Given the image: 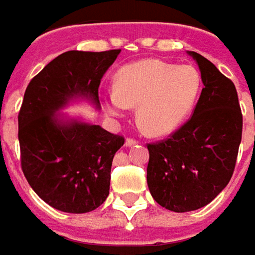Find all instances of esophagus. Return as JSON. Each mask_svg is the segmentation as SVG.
Returning a JSON list of instances; mask_svg holds the SVG:
<instances>
[{"instance_id":"34e87169","label":"esophagus","mask_w":255,"mask_h":255,"mask_svg":"<svg viewBox=\"0 0 255 255\" xmlns=\"http://www.w3.org/2000/svg\"><path fill=\"white\" fill-rule=\"evenodd\" d=\"M136 143H137L136 139H133V137H128V139H126V142H125V144H126V146H133V144H136Z\"/></svg>"}]
</instances>
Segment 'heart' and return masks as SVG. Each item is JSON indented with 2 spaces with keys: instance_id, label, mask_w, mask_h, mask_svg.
Returning <instances> with one entry per match:
<instances>
[{
  "instance_id": "b5f03b06",
  "label": "heart",
  "mask_w": 255,
  "mask_h": 255,
  "mask_svg": "<svg viewBox=\"0 0 255 255\" xmlns=\"http://www.w3.org/2000/svg\"><path fill=\"white\" fill-rule=\"evenodd\" d=\"M201 78L191 65L143 59L125 65L116 75V91L105 96L109 115L122 116L137 106V119L152 136H164L190 116L200 93Z\"/></svg>"
}]
</instances>
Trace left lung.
Masks as SVG:
<instances>
[{
  "label": "left lung",
  "instance_id": "obj_1",
  "mask_svg": "<svg viewBox=\"0 0 255 255\" xmlns=\"http://www.w3.org/2000/svg\"><path fill=\"white\" fill-rule=\"evenodd\" d=\"M204 88L191 118L167 137L149 143L147 186L176 213L204 207L230 181L243 133L236 86L209 59L190 51Z\"/></svg>",
  "mask_w": 255,
  "mask_h": 255
}]
</instances>
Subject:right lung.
<instances>
[{"label":"right lung","instance_id":"obj_1","mask_svg":"<svg viewBox=\"0 0 255 255\" xmlns=\"http://www.w3.org/2000/svg\"><path fill=\"white\" fill-rule=\"evenodd\" d=\"M119 52L68 51L26 86L18 113L21 167L35 193L56 210L88 213L109 194L113 156L125 137L99 125L61 121L56 111L76 96L99 108L101 79Z\"/></svg>","mask_w":255,"mask_h":255}]
</instances>
